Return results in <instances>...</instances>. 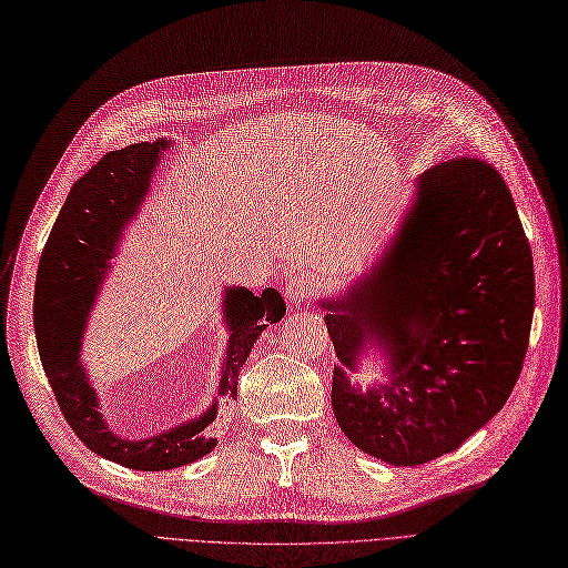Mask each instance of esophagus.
<instances>
[{
  "instance_id": "34e87169",
  "label": "esophagus",
  "mask_w": 568,
  "mask_h": 568,
  "mask_svg": "<svg viewBox=\"0 0 568 568\" xmlns=\"http://www.w3.org/2000/svg\"><path fill=\"white\" fill-rule=\"evenodd\" d=\"M320 293V282L307 275V272H298V275H293L286 284V301L288 305H296L301 307L303 303H307L310 298H315Z\"/></svg>"
}]
</instances>
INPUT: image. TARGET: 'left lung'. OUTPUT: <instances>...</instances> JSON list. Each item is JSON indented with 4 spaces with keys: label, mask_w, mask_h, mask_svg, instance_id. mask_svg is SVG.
Wrapping results in <instances>:
<instances>
[{
    "label": "left lung",
    "mask_w": 568,
    "mask_h": 568,
    "mask_svg": "<svg viewBox=\"0 0 568 568\" xmlns=\"http://www.w3.org/2000/svg\"><path fill=\"white\" fill-rule=\"evenodd\" d=\"M534 305L531 246L503 175L477 158L420 173L383 256L343 298L322 301L345 437L393 465L456 452L510 397ZM368 342L388 355V383L362 394L346 371Z\"/></svg>",
    "instance_id": "obj_1"
}]
</instances>
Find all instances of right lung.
I'll return each instance as SVG.
<instances>
[{
	"mask_svg": "<svg viewBox=\"0 0 568 568\" xmlns=\"http://www.w3.org/2000/svg\"><path fill=\"white\" fill-rule=\"evenodd\" d=\"M169 141L133 143L108 152L93 164L68 194L47 240L34 284V336L44 374L65 420L93 454L131 470H171L206 456L216 439L206 427L216 420L219 402L213 399L200 418L175 425L148 439H122L108 427L89 374L80 362V338H72L74 305L84 298V288L98 284L114 258L122 230L139 216L148 197L154 169ZM89 296V293H87ZM93 296V293H91ZM286 312L280 291L265 288L261 296L244 286H227L223 317L230 341L223 359L219 397L237 399L240 371L256 338Z\"/></svg>",
	"mask_w": 568,
	"mask_h": 568,
	"instance_id": "add662e5",
	"label": "right lung"
}]
</instances>
